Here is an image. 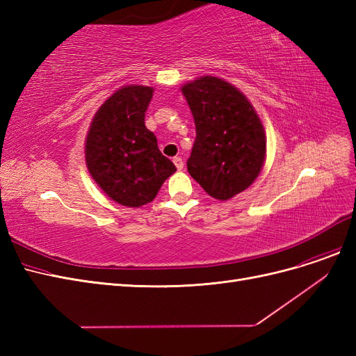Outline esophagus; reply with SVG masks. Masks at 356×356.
<instances>
[{
    "instance_id": "esophagus-1",
    "label": "esophagus",
    "mask_w": 356,
    "mask_h": 356,
    "mask_svg": "<svg viewBox=\"0 0 356 356\" xmlns=\"http://www.w3.org/2000/svg\"><path fill=\"white\" fill-rule=\"evenodd\" d=\"M174 163H175V166H177L178 170H181L182 168H184V161H182L181 157H174Z\"/></svg>"
}]
</instances>
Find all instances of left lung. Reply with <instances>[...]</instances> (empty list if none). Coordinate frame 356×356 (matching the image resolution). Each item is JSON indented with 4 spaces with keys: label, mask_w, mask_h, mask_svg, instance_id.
<instances>
[{
    "label": "left lung",
    "mask_w": 356,
    "mask_h": 356,
    "mask_svg": "<svg viewBox=\"0 0 356 356\" xmlns=\"http://www.w3.org/2000/svg\"><path fill=\"white\" fill-rule=\"evenodd\" d=\"M196 124L188 174L209 196L227 200L250 187L266 156L264 127L230 83L202 77L182 88Z\"/></svg>",
    "instance_id": "8db88e82"
}]
</instances>
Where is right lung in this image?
Returning <instances> with one entry per match:
<instances>
[{"label":"right lung","instance_id":"obj_1","mask_svg":"<svg viewBox=\"0 0 356 356\" xmlns=\"http://www.w3.org/2000/svg\"><path fill=\"white\" fill-rule=\"evenodd\" d=\"M153 89L126 86L95 114L86 138V163L108 197L123 207L152 202L161 184L177 170L160 153L156 135L145 127Z\"/></svg>","mask_w":356,"mask_h":356}]
</instances>
